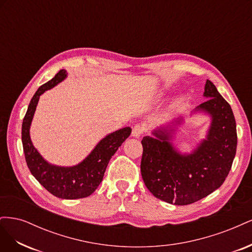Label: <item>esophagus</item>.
Wrapping results in <instances>:
<instances>
[{
    "mask_svg": "<svg viewBox=\"0 0 252 252\" xmlns=\"http://www.w3.org/2000/svg\"><path fill=\"white\" fill-rule=\"evenodd\" d=\"M145 132V128L140 125V124H136L133 126L132 128V136L134 138H140V136Z\"/></svg>",
    "mask_w": 252,
    "mask_h": 252,
    "instance_id": "1",
    "label": "esophagus"
}]
</instances>
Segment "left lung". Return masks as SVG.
Instances as JSON below:
<instances>
[{"label": "left lung", "mask_w": 252, "mask_h": 252, "mask_svg": "<svg viewBox=\"0 0 252 252\" xmlns=\"http://www.w3.org/2000/svg\"><path fill=\"white\" fill-rule=\"evenodd\" d=\"M207 100L197 109L212 117L207 140L192 155L174 150L168 132H154L157 139L144 136L141 174L145 185L158 199L174 205H189L217 190L229 173L238 144L232 109L217 87L207 80Z\"/></svg>", "instance_id": "1"}]
</instances>
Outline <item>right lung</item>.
Segmentation results:
<instances>
[{"mask_svg":"<svg viewBox=\"0 0 252 252\" xmlns=\"http://www.w3.org/2000/svg\"><path fill=\"white\" fill-rule=\"evenodd\" d=\"M66 78V71L60 70L44 85L40 86L29 103L22 124V143L28 168L40 184L60 199L74 200L89 196L100 185L110 158L131 133L130 127L122 128L104 138L82 163L73 167H58L48 164L33 147L30 140L32 124L40 95Z\"/></svg>","mask_w":252,"mask_h":252,"instance_id":"1","label":"right lung"}]
</instances>
